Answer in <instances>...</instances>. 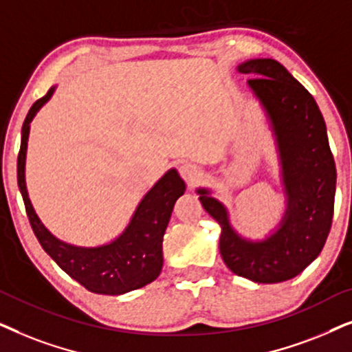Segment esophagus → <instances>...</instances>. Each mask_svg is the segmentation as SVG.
I'll return each instance as SVG.
<instances>
[{"label": "esophagus", "mask_w": 352, "mask_h": 352, "mask_svg": "<svg viewBox=\"0 0 352 352\" xmlns=\"http://www.w3.org/2000/svg\"><path fill=\"white\" fill-rule=\"evenodd\" d=\"M179 172L182 179H184L190 186L195 185L201 177V167L196 166L193 162H182L179 167Z\"/></svg>", "instance_id": "1"}]
</instances>
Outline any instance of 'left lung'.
I'll use <instances>...</instances> for the list:
<instances>
[{
  "instance_id": "obj_1",
  "label": "left lung",
  "mask_w": 352,
  "mask_h": 352,
  "mask_svg": "<svg viewBox=\"0 0 352 352\" xmlns=\"http://www.w3.org/2000/svg\"><path fill=\"white\" fill-rule=\"evenodd\" d=\"M238 72L261 101L277 142L287 210L277 232L251 241L233 230L225 206L198 188L206 212L222 228L219 241L225 265L256 283L294 278L320 254L333 217L336 168L322 112L311 93L278 60L250 59Z\"/></svg>"
}]
</instances>
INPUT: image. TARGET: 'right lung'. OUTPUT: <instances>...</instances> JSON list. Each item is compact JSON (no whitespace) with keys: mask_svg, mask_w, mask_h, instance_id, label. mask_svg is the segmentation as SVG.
Segmentation results:
<instances>
[{"mask_svg":"<svg viewBox=\"0 0 352 352\" xmlns=\"http://www.w3.org/2000/svg\"><path fill=\"white\" fill-rule=\"evenodd\" d=\"M53 93L54 87L30 107L22 125L21 151L17 156V184L32 230L51 259L88 292L116 296L142 288L161 274L162 238L170 220L173 204L185 193V182L180 179L175 168H170L144 195L122 235L107 245L82 248L58 240L35 214L25 186V154L30 122Z\"/></svg>","mask_w":352,"mask_h":352,"instance_id":"obj_1","label":"right lung"}]
</instances>
